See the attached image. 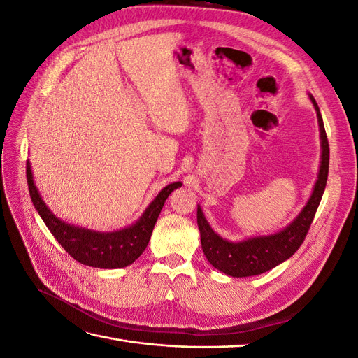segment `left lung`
I'll use <instances>...</instances> for the list:
<instances>
[{
    "instance_id": "1",
    "label": "left lung",
    "mask_w": 358,
    "mask_h": 358,
    "mask_svg": "<svg viewBox=\"0 0 358 358\" xmlns=\"http://www.w3.org/2000/svg\"><path fill=\"white\" fill-rule=\"evenodd\" d=\"M309 96L317 110L320 124L322 148L321 166L318 173V180L315 183V187H313V192L308 204L287 229L272 236L252 237V239L233 243L229 241H224L222 237H220L210 229V225L206 221L199 206L197 224L201 237L203 252L206 258H208V262L225 275H230L233 278H245L264 273L267 270L273 268L278 264L285 262V259H288L301 246L303 241H305V237L309 231V227L313 218H315L324 189H326L330 159L329 140L326 134V128H324L322 124L318 104L312 95Z\"/></svg>"
}]
</instances>
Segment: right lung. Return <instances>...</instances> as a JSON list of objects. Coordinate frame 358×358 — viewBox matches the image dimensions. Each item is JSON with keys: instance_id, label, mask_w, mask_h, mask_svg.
Instances as JSON below:
<instances>
[{"instance_id": "obj_1", "label": "right lung", "mask_w": 358, "mask_h": 358, "mask_svg": "<svg viewBox=\"0 0 358 358\" xmlns=\"http://www.w3.org/2000/svg\"><path fill=\"white\" fill-rule=\"evenodd\" d=\"M27 182L32 204H34L41 220L45 221L58 243L76 262L99 268L127 267L134 263L146 249L158 215L161 213L167 197L173 189L182 187L180 182H175L161 189L155 200L149 204V208L142 215V218L128 229L113 233H99L62 222L49 210L40 197L34 180H32L29 161H27Z\"/></svg>"}]
</instances>
